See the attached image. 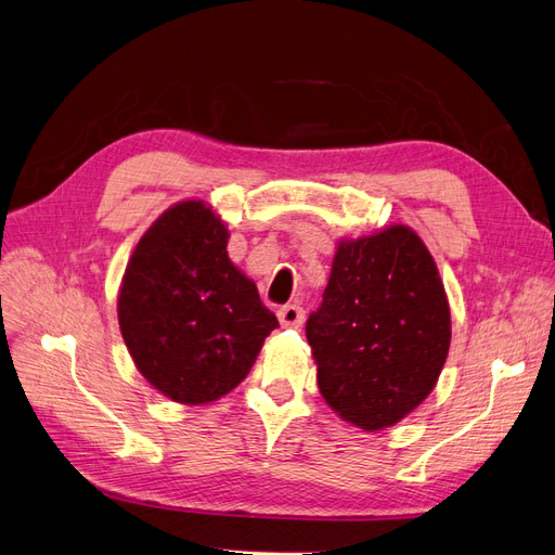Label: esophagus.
Instances as JSON below:
<instances>
[{
  "label": "esophagus",
  "mask_w": 555,
  "mask_h": 555,
  "mask_svg": "<svg viewBox=\"0 0 555 555\" xmlns=\"http://www.w3.org/2000/svg\"><path fill=\"white\" fill-rule=\"evenodd\" d=\"M278 319H280V324H282V326H294V328H298L300 324H304L306 310L300 308V306H296V304L282 306V308L278 310Z\"/></svg>",
  "instance_id": "34e87169"
}]
</instances>
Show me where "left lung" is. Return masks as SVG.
Listing matches in <instances>:
<instances>
[{
    "label": "left lung",
    "mask_w": 555,
    "mask_h": 555,
    "mask_svg": "<svg viewBox=\"0 0 555 555\" xmlns=\"http://www.w3.org/2000/svg\"><path fill=\"white\" fill-rule=\"evenodd\" d=\"M328 408L363 430L398 424L438 384L451 343L444 284L405 224L340 241L306 324Z\"/></svg>",
    "instance_id": "8db88e82"
}]
</instances>
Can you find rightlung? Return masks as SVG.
<instances>
[{"label": "right lung", "mask_w": 555, "mask_h": 555, "mask_svg": "<svg viewBox=\"0 0 555 555\" xmlns=\"http://www.w3.org/2000/svg\"><path fill=\"white\" fill-rule=\"evenodd\" d=\"M227 243V224L210 206L180 201L143 233L122 275L117 319L129 354L159 393L182 405L236 389L278 328Z\"/></svg>", "instance_id": "add662e5"}]
</instances>
